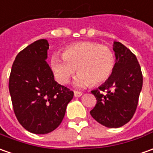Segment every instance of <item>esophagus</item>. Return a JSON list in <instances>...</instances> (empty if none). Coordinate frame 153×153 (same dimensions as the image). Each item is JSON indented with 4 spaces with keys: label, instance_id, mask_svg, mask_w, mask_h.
<instances>
[{
    "label": "esophagus",
    "instance_id": "34e87169",
    "mask_svg": "<svg viewBox=\"0 0 153 153\" xmlns=\"http://www.w3.org/2000/svg\"><path fill=\"white\" fill-rule=\"evenodd\" d=\"M82 93L81 92H79V91H74V97H80L82 95Z\"/></svg>",
    "mask_w": 153,
    "mask_h": 153
}]
</instances>
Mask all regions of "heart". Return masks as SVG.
<instances>
[{
  "instance_id": "b5f03b06",
  "label": "heart",
  "mask_w": 153,
  "mask_h": 153,
  "mask_svg": "<svg viewBox=\"0 0 153 153\" xmlns=\"http://www.w3.org/2000/svg\"><path fill=\"white\" fill-rule=\"evenodd\" d=\"M62 56L53 54L51 68L56 80L61 85L68 84L77 68L74 85L79 88L99 85L111 77L116 59L113 51L97 42H82L67 47Z\"/></svg>"
}]
</instances>
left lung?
<instances>
[{
	"label": "left lung",
	"mask_w": 153,
	"mask_h": 153,
	"mask_svg": "<svg viewBox=\"0 0 153 153\" xmlns=\"http://www.w3.org/2000/svg\"><path fill=\"white\" fill-rule=\"evenodd\" d=\"M113 50L115 68L98 90L91 91L97 103L90 115L100 124L118 128L129 122L136 111L142 88V74L137 57L126 47L115 41Z\"/></svg>",
	"instance_id": "obj_1"
}]
</instances>
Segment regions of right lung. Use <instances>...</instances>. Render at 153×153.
<instances>
[{"mask_svg":"<svg viewBox=\"0 0 153 153\" xmlns=\"http://www.w3.org/2000/svg\"><path fill=\"white\" fill-rule=\"evenodd\" d=\"M49 44L46 39L34 42L16 57L9 91L15 115L27 131L47 134L63 120L74 92L59 85L47 63Z\"/></svg>","mask_w":153,"mask_h":153,"instance_id":"obj_1","label":"right lung"}]
</instances>
